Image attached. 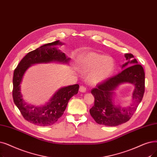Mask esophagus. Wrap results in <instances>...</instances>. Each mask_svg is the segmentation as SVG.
Wrapping results in <instances>:
<instances>
[{
  "mask_svg": "<svg viewBox=\"0 0 157 157\" xmlns=\"http://www.w3.org/2000/svg\"><path fill=\"white\" fill-rule=\"evenodd\" d=\"M86 90V88L84 85H81L79 87V91L81 92H85Z\"/></svg>",
  "mask_w": 157,
  "mask_h": 157,
  "instance_id": "obj_1",
  "label": "esophagus"
}]
</instances>
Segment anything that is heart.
<instances>
[{
  "label": "heart",
  "mask_w": 157,
  "mask_h": 157,
  "mask_svg": "<svg viewBox=\"0 0 157 157\" xmlns=\"http://www.w3.org/2000/svg\"><path fill=\"white\" fill-rule=\"evenodd\" d=\"M78 64L82 72H90L88 79L92 83H98L107 79L115 67L112 57L94 52L83 54L79 58Z\"/></svg>",
  "instance_id": "b5f03b06"
}]
</instances>
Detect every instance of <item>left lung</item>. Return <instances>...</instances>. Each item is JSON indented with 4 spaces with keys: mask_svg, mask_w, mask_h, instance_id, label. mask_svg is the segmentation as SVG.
<instances>
[{
    "mask_svg": "<svg viewBox=\"0 0 157 157\" xmlns=\"http://www.w3.org/2000/svg\"><path fill=\"white\" fill-rule=\"evenodd\" d=\"M127 62L122 65V70L118 74L97 84L92 89L94 95V105L90 113L98 124L116 126L128 121L141 102L145 91V73L131 53L124 54ZM129 67H128V66ZM130 82L136 86L133 93L134 103L126 108L116 107L113 102V91L121 83Z\"/></svg>",
    "mask_w": 157,
    "mask_h": 157,
    "instance_id": "1",
    "label": "left lung"
}]
</instances>
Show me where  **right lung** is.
I'll list each match as a JSON object with an SVG mask.
<instances>
[{
    "mask_svg": "<svg viewBox=\"0 0 157 157\" xmlns=\"http://www.w3.org/2000/svg\"><path fill=\"white\" fill-rule=\"evenodd\" d=\"M62 45L59 40H56L28 52L20 61L13 73V101L23 117L37 126H47L57 122L63 114L69 99L74 95L77 94L79 90L78 84L63 87L53 95L47 105L40 107L27 105L22 98L20 85L25 72L31 65L52 61L65 63L69 62L70 59L67 58L63 52L56 49L58 46Z\"/></svg>",
    "mask_w": 157,
    "mask_h": 157,
    "instance_id": "add662e5",
    "label": "right lung"
}]
</instances>
